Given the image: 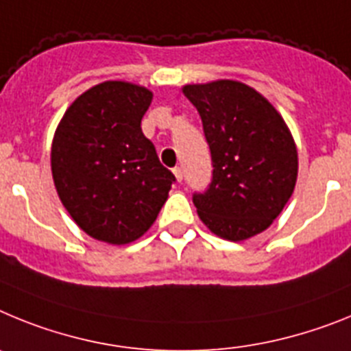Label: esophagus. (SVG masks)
<instances>
[{
	"instance_id": "esophagus-1",
	"label": "esophagus",
	"mask_w": 351,
	"mask_h": 351,
	"mask_svg": "<svg viewBox=\"0 0 351 351\" xmlns=\"http://www.w3.org/2000/svg\"><path fill=\"white\" fill-rule=\"evenodd\" d=\"M173 173H175V176H176V180H178V182H182V180H184V173H182V167H173Z\"/></svg>"
}]
</instances>
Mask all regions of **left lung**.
Returning <instances> with one entry per match:
<instances>
[{"mask_svg": "<svg viewBox=\"0 0 351 351\" xmlns=\"http://www.w3.org/2000/svg\"><path fill=\"white\" fill-rule=\"evenodd\" d=\"M212 155V182L193 194L199 219L222 239H251L272 224L293 194V138L265 97L237 81L184 86Z\"/></svg>", "mask_w": 351, "mask_h": 351, "instance_id": "obj_1", "label": "left lung"}]
</instances>
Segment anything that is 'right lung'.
<instances>
[{
	"instance_id": "obj_1",
	"label": "right lung",
	"mask_w": 351,
	"mask_h": 351,
	"mask_svg": "<svg viewBox=\"0 0 351 351\" xmlns=\"http://www.w3.org/2000/svg\"><path fill=\"white\" fill-rule=\"evenodd\" d=\"M152 97L143 86L106 81L66 109L54 134L58 196L77 226L102 242L121 245L145 234L176 182L141 130Z\"/></svg>"
}]
</instances>
